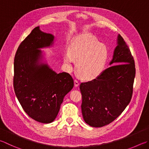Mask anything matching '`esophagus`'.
Here are the masks:
<instances>
[{
    "mask_svg": "<svg viewBox=\"0 0 149 149\" xmlns=\"http://www.w3.org/2000/svg\"><path fill=\"white\" fill-rule=\"evenodd\" d=\"M74 85H75V86H76V87L79 85V82L78 81L77 79L74 80Z\"/></svg>",
    "mask_w": 149,
    "mask_h": 149,
    "instance_id": "obj_1",
    "label": "esophagus"
}]
</instances>
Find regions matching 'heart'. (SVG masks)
I'll return each mask as SVG.
<instances>
[{"mask_svg": "<svg viewBox=\"0 0 149 149\" xmlns=\"http://www.w3.org/2000/svg\"><path fill=\"white\" fill-rule=\"evenodd\" d=\"M109 57L104 44L90 35H79L74 38L69 51L64 53V63L69 70H73L75 61L79 76L86 80L95 79L104 71Z\"/></svg>", "mask_w": 149, "mask_h": 149, "instance_id": "heart-1", "label": "heart"}]
</instances>
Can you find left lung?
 Masks as SVG:
<instances>
[{
	"label": "left lung",
	"instance_id": "8db88e82",
	"mask_svg": "<svg viewBox=\"0 0 149 149\" xmlns=\"http://www.w3.org/2000/svg\"><path fill=\"white\" fill-rule=\"evenodd\" d=\"M109 65L96 79L80 85L83 117L92 127L98 128L112 123L132 99L136 75L135 63L120 34Z\"/></svg>",
	"mask_w": 149,
	"mask_h": 149
}]
</instances>
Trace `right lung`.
<instances>
[{
    "label": "right lung",
    "instance_id": "add662e5",
    "mask_svg": "<svg viewBox=\"0 0 149 149\" xmlns=\"http://www.w3.org/2000/svg\"><path fill=\"white\" fill-rule=\"evenodd\" d=\"M55 36L35 27L21 43L14 58L13 87L25 112L41 123H51L57 116L63 99L74 87L68 73L57 74L42 63L40 48L49 47Z\"/></svg>",
    "mask_w": 149,
    "mask_h": 149
}]
</instances>
